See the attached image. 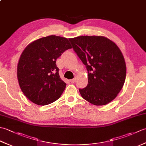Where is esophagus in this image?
Listing matches in <instances>:
<instances>
[{"instance_id": "1", "label": "esophagus", "mask_w": 146, "mask_h": 146, "mask_svg": "<svg viewBox=\"0 0 146 146\" xmlns=\"http://www.w3.org/2000/svg\"><path fill=\"white\" fill-rule=\"evenodd\" d=\"M75 81H76V78H73V79H71V80H70V82H71V83H75Z\"/></svg>"}]
</instances>
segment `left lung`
I'll return each instance as SVG.
<instances>
[{
	"mask_svg": "<svg viewBox=\"0 0 146 146\" xmlns=\"http://www.w3.org/2000/svg\"><path fill=\"white\" fill-rule=\"evenodd\" d=\"M69 40L88 71V85L79 89L82 97L95 105L110 103L125 80L126 64L120 49L104 36H82Z\"/></svg>",
	"mask_w": 146,
	"mask_h": 146,
	"instance_id": "left-lung-1",
	"label": "left lung"
}]
</instances>
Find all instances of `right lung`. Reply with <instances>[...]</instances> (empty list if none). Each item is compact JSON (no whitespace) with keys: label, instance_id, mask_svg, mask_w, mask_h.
Instances as JSON below:
<instances>
[{"label":"right lung","instance_id":"1","mask_svg":"<svg viewBox=\"0 0 146 146\" xmlns=\"http://www.w3.org/2000/svg\"><path fill=\"white\" fill-rule=\"evenodd\" d=\"M71 46L63 37L49 36L30 43L17 64V79L24 95L38 105L50 104L63 94L66 84L60 78L57 58Z\"/></svg>","mask_w":146,"mask_h":146}]
</instances>
